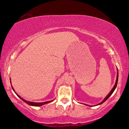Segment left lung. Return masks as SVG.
Returning <instances> with one entry per match:
<instances>
[{
    "label": "left lung",
    "instance_id": "obj_1",
    "mask_svg": "<svg viewBox=\"0 0 129 129\" xmlns=\"http://www.w3.org/2000/svg\"><path fill=\"white\" fill-rule=\"evenodd\" d=\"M118 70H117V79H116V83H115V84H114V87H113V88H112V89L111 90V91H110V92H109V93L108 94V95L107 96V97H105V98L103 100V101H102V102H101L100 104H98V105H100V104H103V103H104L105 101L107 100V99L109 98V97L112 95V94L113 93V92L114 91V90H115V89H116V88L117 87V83H118ZM88 106H89V107H91V106H89V105H88Z\"/></svg>",
    "mask_w": 129,
    "mask_h": 129
}]
</instances>
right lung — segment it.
<instances>
[{"instance_id": "obj_1", "label": "right lung", "mask_w": 129, "mask_h": 129, "mask_svg": "<svg viewBox=\"0 0 129 129\" xmlns=\"http://www.w3.org/2000/svg\"><path fill=\"white\" fill-rule=\"evenodd\" d=\"M10 80H11V79H10ZM12 89L13 90V91L15 92V93L17 94V96L18 97H19V98L21 99L22 101H24L25 103H26L27 104H28V105H29L35 106V107H40V106H41V105H44V104H45L49 103L52 102V101H53V100H51V101H46V102H44V103H34V102H30V101H26V100H24V99H23L22 98H21V97H20V96L19 95V94L16 93L15 91V90H14V89H13V88L12 87Z\"/></svg>"}]
</instances>
